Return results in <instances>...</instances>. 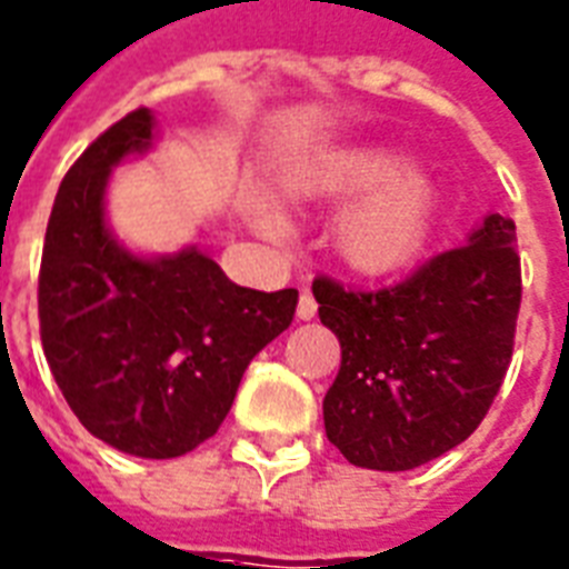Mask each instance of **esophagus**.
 I'll return each mask as SVG.
<instances>
[{"mask_svg": "<svg viewBox=\"0 0 569 569\" xmlns=\"http://www.w3.org/2000/svg\"><path fill=\"white\" fill-rule=\"evenodd\" d=\"M316 312H318L316 298H312V292H309V289H303V292H300V300H298V318L300 321H309V318H316Z\"/></svg>", "mask_w": 569, "mask_h": 569, "instance_id": "obj_1", "label": "esophagus"}]
</instances>
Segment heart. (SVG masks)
<instances>
[{
	"label": "heart",
	"instance_id": "obj_1",
	"mask_svg": "<svg viewBox=\"0 0 569 569\" xmlns=\"http://www.w3.org/2000/svg\"><path fill=\"white\" fill-rule=\"evenodd\" d=\"M303 196L321 201L359 198L341 212L332 248L359 274H389L423 248L432 224V187L406 169L397 151L380 146H341L316 154L298 172ZM266 230L280 228L274 212L260 210Z\"/></svg>",
	"mask_w": 569,
	"mask_h": 569
}]
</instances>
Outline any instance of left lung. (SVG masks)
Returning a JSON list of instances; mask_svg holds the SVG:
<instances>
[{
	"label": "left lung",
	"instance_id": "1",
	"mask_svg": "<svg viewBox=\"0 0 569 569\" xmlns=\"http://www.w3.org/2000/svg\"><path fill=\"white\" fill-rule=\"evenodd\" d=\"M341 368L325 429L368 470H412L459 447L491 409L509 371L520 312L515 221L491 212L465 244L386 289L312 283Z\"/></svg>",
	"mask_w": 569,
	"mask_h": 569
}]
</instances>
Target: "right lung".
I'll use <instances>...</instances> for the list:
<instances>
[{"instance_id":"1","label":"right lung","mask_w":569,"mask_h":569,"mask_svg":"<svg viewBox=\"0 0 569 569\" xmlns=\"http://www.w3.org/2000/svg\"><path fill=\"white\" fill-rule=\"evenodd\" d=\"M154 113L110 124L54 196L40 262V339L76 418L140 459H174L216 436L244 368L292 325L298 289L230 283L196 244L128 251L104 219L113 166L146 154Z\"/></svg>"}]
</instances>
